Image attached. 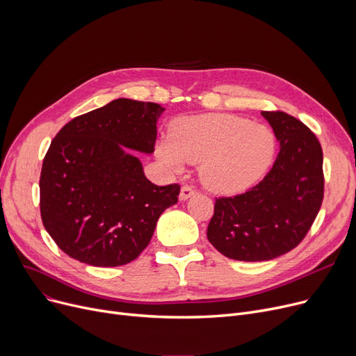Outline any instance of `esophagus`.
<instances>
[{
    "label": "esophagus",
    "mask_w": 356,
    "mask_h": 356,
    "mask_svg": "<svg viewBox=\"0 0 356 356\" xmlns=\"http://www.w3.org/2000/svg\"><path fill=\"white\" fill-rule=\"evenodd\" d=\"M195 193H196L195 188H192V186H189V184H184L181 191H180L179 197H180V200H186V199H189L191 196H193Z\"/></svg>",
    "instance_id": "esophagus-1"
}]
</instances>
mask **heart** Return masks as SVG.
<instances>
[{
	"mask_svg": "<svg viewBox=\"0 0 356 356\" xmlns=\"http://www.w3.org/2000/svg\"><path fill=\"white\" fill-rule=\"evenodd\" d=\"M275 152L271 131L245 118L209 114L177 122L170 143H161L157 156L167 167L202 164L209 189L220 193L244 191L268 168Z\"/></svg>",
	"mask_w": 356,
	"mask_h": 356,
	"instance_id": "obj_1",
	"label": "heart"
}]
</instances>
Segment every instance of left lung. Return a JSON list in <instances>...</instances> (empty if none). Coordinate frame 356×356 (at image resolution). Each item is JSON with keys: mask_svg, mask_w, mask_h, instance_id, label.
Listing matches in <instances>:
<instances>
[{"mask_svg": "<svg viewBox=\"0 0 356 356\" xmlns=\"http://www.w3.org/2000/svg\"><path fill=\"white\" fill-rule=\"evenodd\" d=\"M280 141L271 170L245 193L216 197L208 239L225 257L268 261L296 248L321 211L323 152L302 121L263 111Z\"/></svg>", "mask_w": 356, "mask_h": 356, "instance_id": "obj_1", "label": "left lung"}]
</instances>
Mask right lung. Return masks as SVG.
<instances>
[{"label": "right lung", "instance_id": "right-lung-1", "mask_svg": "<svg viewBox=\"0 0 356 356\" xmlns=\"http://www.w3.org/2000/svg\"><path fill=\"white\" fill-rule=\"evenodd\" d=\"M163 111L120 98L73 118L53 138L40 175V213L69 257L93 267L128 264L177 203L180 186L149 181L131 152H154Z\"/></svg>", "mask_w": 356, "mask_h": 356}]
</instances>
